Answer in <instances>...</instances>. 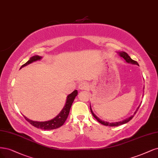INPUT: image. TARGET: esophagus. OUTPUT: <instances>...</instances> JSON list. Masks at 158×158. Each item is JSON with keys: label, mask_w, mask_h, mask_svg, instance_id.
Returning a JSON list of instances; mask_svg holds the SVG:
<instances>
[{"label": "esophagus", "mask_w": 158, "mask_h": 158, "mask_svg": "<svg viewBox=\"0 0 158 158\" xmlns=\"http://www.w3.org/2000/svg\"><path fill=\"white\" fill-rule=\"evenodd\" d=\"M78 89L80 90H87L88 89V84L85 82H81L78 85Z\"/></svg>", "instance_id": "obj_1"}]
</instances>
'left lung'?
Here are the masks:
<instances>
[{"label":"left lung","mask_w":158,"mask_h":158,"mask_svg":"<svg viewBox=\"0 0 158 158\" xmlns=\"http://www.w3.org/2000/svg\"><path fill=\"white\" fill-rule=\"evenodd\" d=\"M118 53H119V56H120V57H123V58L125 59V61H126L127 63L139 65V63H138L137 61H135L133 60V59L129 56V55H128V54H127L126 52H118ZM140 106V104L139 105V106H138V108H137V110H136V111L134 112L133 115H132L131 116H130V117H129V118H126V119H124V120H123V121L118 122H114V123H109V122H105V121H103V120L102 121L101 119H100L99 118H98V117L95 115V114L94 113V112L92 111V109H91V105H90V110H91V114H93L94 117V118L97 119V120L98 122H99V123H101V124L104 125V126H106L114 127V126H120V125H123V124H124V123H127L128 122H129L130 120H131V119L134 117V115H135V114L136 113H137V112L138 109L139 108V106Z\"/></svg>","instance_id":"8db88e82"}]
</instances>
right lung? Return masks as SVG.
Returning <instances> with one entry per match:
<instances>
[{
  "label": "right lung",
  "mask_w": 158,
  "mask_h": 158,
  "mask_svg": "<svg viewBox=\"0 0 158 158\" xmlns=\"http://www.w3.org/2000/svg\"><path fill=\"white\" fill-rule=\"evenodd\" d=\"M41 59H42V57L39 56H32L30 58V59L28 61H27L26 63H25L24 64H23L20 69L27 66V65L32 63V62L39 61ZM77 95H78L77 90H74L73 92H72L71 94H69L67 96L66 103H65V105L63 107V110L56 118H54L53 119H51V120L46 121V122H36V121L31 120V119L26 118L25 116H24V118H25V119L27 122H29L32 125V126H33L36 128H39L44 130H52V129H55L60 127L64 124L65 121H66L67 118H68L70 107H71L75 97H77Z\"/></svg>",
  "instance_id": "obj_1"
}]
</instances>
